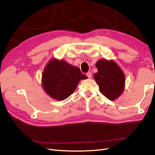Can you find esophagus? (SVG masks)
Masks as SVG:
<instances>
[{"label": "esophagus", "instance_id": "esophagus-1", "mask_svg": "<svg viewBox=\"0 0 155 155\" xmlns=\"http://www.w3.org/2000/svg\"><path fill=\"white\" fill-rule=\"evenodd\" d=\"M87 76L88 78H92V74H91V72H88L87 73Z\"/></svg>", "mask_w": 155, "mask_h": 155}]
</instances>
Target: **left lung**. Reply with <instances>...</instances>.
<instances>
[{
  "mask_svg": "<svg viewBox=\"0 0 155 155\" xmlns=\"http://www.w3.org/2000/svg\"><path fill=\"white\" fill-rule=\"evenodd\" d=\"M98 69L94 79L101 93L110 101H114L123 94L125 87V75L114 60L101 59L96 62Z\"/></svg>",
  "mask_w": 155,
  "mask_h": 155,
  "instance_id": "obj_1",
  "label": "left lung"
}]
</instances>
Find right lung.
I'll return each mask as SVG.
<instances>
[{
    "instance_id": "add662e5",
    "label": "right lung",
    "mask_w": 155,
    "mask_h": 155,
    "mask_svg": "<svg viewBox=\"0 0 155 155\" xmlns=\"http://www.w3.org/2000/svg\"><path fill=\"white\" fill-rule=\"evenodd\" d=\"M87 78L80 68L63 59L52 58L42 74L41 84L46 94L56 101H63L74 93L79 82Z\"/></svg>"
}]
</instances>
